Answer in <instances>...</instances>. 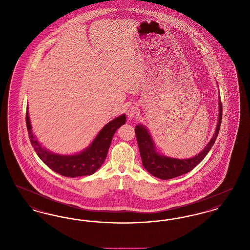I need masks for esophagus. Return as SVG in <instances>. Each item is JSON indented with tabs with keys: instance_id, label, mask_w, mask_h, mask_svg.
Instances as JSON below:
<instances>
[{
	"instance_id": "34e87169",
	"label": "esophagus",
	"mask_w": 250,
	"mask_h": 250,
	"mask_svg": "<svg viewBox=\"0 0 250 250\" xmlns=\"http://www.w3.org/2000/svg\"><path fill=\"white\" fill-rule=\"evenodd\" d=\"M137 111H138V107H136V106H131V107L127 109V112H126L127 117H128L129 119H132V118L135 116V114L137 113Z\"/></svg>"
}]
</instances>
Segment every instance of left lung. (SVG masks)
<instances>
[{
	"label": "left lung",
	"instance_id": "8db88e82",
	"mask_svg": "<svg viewBox=\"0 0 250 250\" xmlns=\"http://www.w3.org/2000/svg\"><path fill=\"white\" fill-rule=\"evenodd\" d=\"M221 121H222V103H221V100H219L218 123L212 140L199 155L188 159L170 158L164 155H159L155 150L153 140L148 130L142 125H137L135 127V133H136V138L139 145L143 167L152 175L162 180L175 178L180 175L189 172L195 167L202 162V159L211 150L212 146L214 145V142L218 136Z\"/></svg>",
	"mask_w": 250,
	"mask_h": 250
}]
</instances>
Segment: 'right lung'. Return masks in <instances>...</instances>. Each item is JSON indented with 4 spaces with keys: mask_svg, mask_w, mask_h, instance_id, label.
Masks as SVG:
<instances>
[{
    "mask_svg": "<svg viewBox=\"0 0 250 250\" xmlns=\"http://www.w3.org/2000/svg\"><path fill=\"white\" fill-rule=\"evenodd\" d=\"M126 121L125 115L112 120L98 133L92 144L83 153L73 155H60L49 153L41 147L32 133L28 108L26 111V125L31 143L39 158L47 166L66 177H78L91 175L104 163L111 140L116 130Z\"/></svg>",
    "mask_w": 250,
    "mask_h": 250,
    "instance_id": "add662e5",
    "label": "right lung"
}]
</instances>
